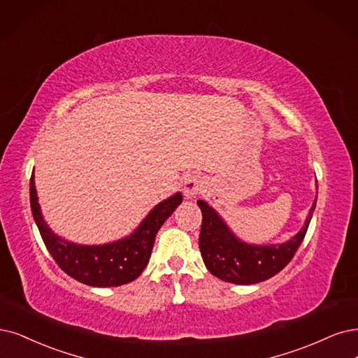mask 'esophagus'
Wrapping results in <instances>:
<instances>
[{"label":"esophagus","mask_w":358,"mask_h":358,"mask_svg":"<svg viewBox=\"0 0 358 358\" xmlns=\"http://www.w3.org/2000/svg\"><path fill=\"white\" fill-rule=\"evenodd\" d=\"M205 189V181L203 178L192 176L186 181H184V196L186 197H196L197 194H201Z\"/></svg>","instance_id":"esophagus-1"}]
</instances>
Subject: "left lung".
<instances>
[{
  "label": "left lung",
  "mask_w": 358,
  "mask_h": 358,
  "mask_svg": "<svg viewBox=\"0 0 358 358\" xmlns=\"http://www.w3.org/2000/svg\"><path fill=\"white\" fill-rule=\"evenodd\" d=\"M314 201L306 226L282 245L255 246L241 242L229 230L226 222L206 202L197 201L202 210L199 248L206 268L218 279L234 285H254L280 273L292 261L308 230Z\"/></svg>",
  "instance_id": "8db88e82"
}]
</instances>
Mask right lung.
Segmentation results:
<instances>
[{"label":"right lung","instance_id":"add662e5","mask_svg":"<svg viewBox=\"0 0 358 358\" xmlns=\"http://www.w3.org/2000/svg\"><path fill=\"white\" fill-rule=\"evenodd\" d=\"M29 196L34 220L52 259L72 279L96 287L121 286L136 280L148 266L157 230L182 202L181 193H176L156 205L140 227L124 241L83 246L60 239L48 229L39 209L34 176L29 182Z\"/></svg>","mask_w":358,"mask_h":358}]
</instances>
